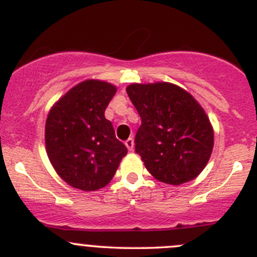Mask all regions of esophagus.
Segmentation results:
<instances>
[{
  "label": "esophagus",
  "instance_id": "obj_1",
  "mask_svg": "<svg viewBox=\"0 0 257 257\" xmlns=\"http://www.w3.org/2000/svg\"><path fill=\"white\" fill-rule=\"evenodd\" d=\"M125 147L128 148V149L131 150V152L134 149V141H133V138H129L128 141L125 142Z\"/></svg>",
  "mask_w": 257,
  "mask_h": 257
}]
</instances>
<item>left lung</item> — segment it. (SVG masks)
<instances>
[{
	"instance_id": "left-lung-1",
	"label": "left lung",
	"mask_w": 257,
	"mask_h": 257,
	"mask_svg": "<svg viewBox=\"0 0 257 257\" xmlns=\"http://www.w3.org/2000/svg\"><path fill=\"white\" fill-rule=\"evenodd\" d=\"M126 93L142 119L136 152L148 172L169 185L198 178L214 148V128L200 103L169 82L132 83Z\"/></svg>"
}]
</instances>
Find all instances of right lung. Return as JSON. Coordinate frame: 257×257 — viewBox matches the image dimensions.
Here are the masks:
<instances>
[{
  "mask_svg": "<svg viewBox=\"0 0 257 257\" xmlns=\"http://www.w3.org/2000/svg\"><path fill=\"white\" fill-rule=\"evenodd\" d=\"M115 93L112 83L85 79L49 109L46 152L57 174L72 188L95 191L107 186L128 153L104 116Z\"/></svg>",
  "mask_w": 257,
  "mask_h": 257,
  "instance_id": "obj_1",
  "label": "right lung"
}]
</instances>
